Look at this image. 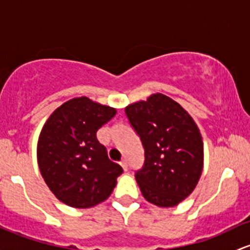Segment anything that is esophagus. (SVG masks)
Instances as JSON below:
<instances>
[{"mask_svg":"<svg viewBox=\"0 0 250 250\" xmlns=\"http://www.w3.org/2000/svg\"><path fill=\"white\" fill-rule=\"evenodd\" d=\"M121 166L123 167V169H125V172L128 171V163H127V160H122V161H121Z\"/></svg>","mask_w":250,"mask_h":250,"instance_id":"obj_1","label":"esophagus"}]
</instances>
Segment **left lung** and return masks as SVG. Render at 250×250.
<instances>
[{
    "instance_id": "1",
    "label": "left lung",
    "mask_w": 250,
    "mask_h": 250,
    "mask_svg": "<svg viewBox=\"0 0 250 250\" xmlns=\"http://www.w3.org/2000/svg\"><path fill=\"white\" fill-rule=\"evenodd\" d=\"M145 149L135 172L142 196L152 204L178 205L194 190L203 169V141L198 127L183 106L163 94L125 109Z\"/></svg>"
}]
</instances>
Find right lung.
<instances>
[{
	"mask_svg": "<svg viewBox=\"0 0 250 250\" xmlns=\"http://www.w3.org/2000/svg\"><path fill=\"white\" fill-rule=\"evenodd\" d=\"M115 115L111 106L78 97L60 105L43 125L38 141L41 175L68 207L85 209L105 201L123 172L96 136Z\"/></svg>",
	"mask_w": 250,
	"mask_h": 250,
	"instance_id": "obj_1",
	"label": "right lung"
}]
</instances>
